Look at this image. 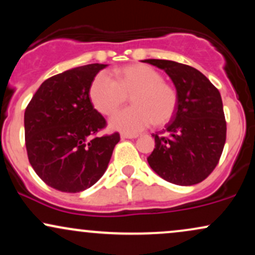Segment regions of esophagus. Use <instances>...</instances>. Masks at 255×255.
Here are the masks:
<instances>
[{"label":"esophagus","mask_w":255,"mask_h":255,"mask_svg":"<svg viewBox=\"0 0 255 255\" xmlns=\"http://www.w3.org/2000/svg\"><path fill=\"white\" fill-rule=\"evenodd\" d=\"M121 137H122V139H135V137H137V135H136V134L122 133V134H121Z\"/></svg>","instance_id":"obj_1"}]
</instances>
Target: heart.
Listing matches in <instances>:
<instances>
[{
    "label": "heart",
    "instance_id": "b5f03b06",
    "mask_svg": "<svg viewBox=\"0 0 255 255\" xmlns=\"http://www.w3.org/2000/svg\"><path fill=\"white\" fill-rule=\"evenodd\" d=\"M133 107L114 114L109 127L135 134L152 122L168 124L177 108V92L163 75L147 64H131L118 71V81L107 72L96 75L90 86L91 103L103 115H110L130 97Z\"/></svg>",
    "mask_w": 255,
    "mask_h": 255
}]
</instances>
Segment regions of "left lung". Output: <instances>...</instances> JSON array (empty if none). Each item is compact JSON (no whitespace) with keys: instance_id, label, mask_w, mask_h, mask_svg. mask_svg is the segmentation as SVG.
Segmentation results:
<instances>
[{"instance_id":"obj_1","label":"left lung","mask_w":255,"mask_h":255,"mask_svg":"<svg viewBox=\"0 0 255 255\" xmlns=\"http://www.w3.org/2000/svg\"><path fill=\"white\" fill-rule=\"evenodd\" d=\"M163 69L177 92V108L165 126L166 136L152 134L154 148L147 157L151 169L168 182L193 186L218 164L227 136L219 91L201 72L168 60H142Z\"/></svg>"}]
</instances>
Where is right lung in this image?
Wrapping results in <instances>:
<instances>
[{"instance_id": "right-lung-1", "label": "right lung", "mask_w": 255, "mask_h": 255, "mask_svg": "<svg viewBox=\"0 0 255 255\" xmlns=\"http://www.w3.org/2000/svg\"><path fill=\"white\" fill-rule=\"evenodd\" d=\"M108 64L91 63L46 79L25 110L30 164L48 186L78 193L103 176L120 134L93 136L105 120L90 101V86Z\"/></svg>"}]
</instances>
